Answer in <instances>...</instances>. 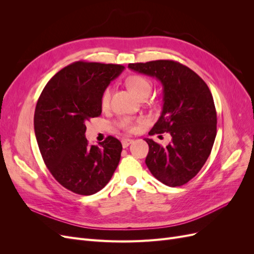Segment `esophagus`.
Wrapping results in <instances>:
<instances>
[{"instance_id": "esophagus-1", "label": "esophagus", "mask_w": 254, "mask_h": 254, "mask_svg": "<svg viewBox=\"0 0 254 254\" xmlns=\"http://www.w3.org/2000/svg\"><path fill=\"white\" fill-rule=\"evenodd\" d=\"M133 142V140H131V139H124V140H122V145H123V147L124 148H126V147H128V146L131 144Z\"/></svg>"}]
</instances>
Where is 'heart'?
Returning <instances> with one entry per match:
<instances>
[{
  "instance_id": "heart-1",
  "label": "heart",
  "mask_w": 254,
  "mask_h": 254,
  "mask_svg": "<svg viewBox=\"0 0 254 254\" xmlns=\"http://www.w3.org/2000/svg\"><path fill=\"white\" fill-rule=\"evenodd\" d=\"M127 86L129 90L132 92V93L137 96L139 98H145L148 97L150 94L151 89H152V84L144 76L141 75H132L127 79ZM110 98V88H107L102 96V104L105 106L108 104ZM119 126L125 130H133L134 129V123L132 120H130L128 118H123L119 121Z\"/></svg>"
}]
</instances>
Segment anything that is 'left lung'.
I'll return each mask as SVG.
<instances>
[{"mask_svg":"<svg viewBox=\"0 0 254 254\" xmlns=\"http://www.w3.org/2000/svg\"><path fill=\"white\" fill-rule=\"evenodd\" d=\"M134 72L157 78L163 87V108L149 134L168 132L172 142L149 146L145 163L168 187L189 182L209 158L216 136V109L207 84L190 67L173 60L129 64ZM162 136V135H160Z\"/></svg>","mask_w":254,"mask_h":254,"instance_id":"obj_1","label":"left lung"}]
</instances>
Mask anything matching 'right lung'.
<instances>
[{"mask_svg": "<svg viewBox=\"0 0 254 254\" xmlns=\"http://www.w3.org/2000/svg\"><path fill=\"white\" fill-rule=\"evenodd\" d=\"M124 68L76 61L54 75L38 99L34 127L41 156L54 178L73 193H97L119 165L118 139L109 135L89 145L84 133L86 123L102 113L104 91Z\"/></svg>", "mask_w": 254, "mask_h": 254, "instance_id": "obj_1", "label": "right lung"}]
</instances>
